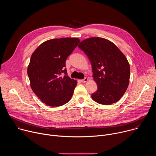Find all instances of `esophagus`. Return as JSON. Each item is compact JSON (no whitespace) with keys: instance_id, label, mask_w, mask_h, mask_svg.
<instances>
[{"instance_id":"obj_1","label":"esophagus","mask_w":156,"mask_h":156,"mask_svg":"<svg viewBox=\"0 0 156 156\" xmlns=\"http://www.w3.org/2000/svg\"><path fill=\"white\" fill-rule=\"evenodd\" d=\"M87 81H88V78H86H86H84L83 80H81V81L82 83H84L87 82Z\"/></svg>"}]
</instances>
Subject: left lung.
<instances>
[{"instance_id":"left-lung-1","label":"left lung","mask_w":156,"mask_h":156,"mask_svg":"<svg viewBox=\"0 0 156 156\" xmlns=\"http://www.w3.org/2000/svg\"><path fill=\"white\" fill-rule=\"evenodd\" d=\"M90 60L98 90L92 99L103 105L119 101L129 84L130 68L125 55L111 41L102 37H90L78 45Z\"/></svg>"}]
</instances>
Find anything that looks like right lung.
Returning <instances> with one entry per match:
<instances>
[{"label": "right lung", "instance_id": "right-lung-1", "mask_svg": "<svg viewBox=\"0 0 156 156\" xmlns=\"http://www.w3.org/2000/svg\"><path fill=\"white\" fill-rule=\"evenodd\" d=\"M80 42L71 37L50 39L31 55L27 70L30 86L46 105L61 106L72 98L77 81L67 75L65 62Z\"/></svg>", "mask_w": 156, "mask_h": 156}]
</instances>
